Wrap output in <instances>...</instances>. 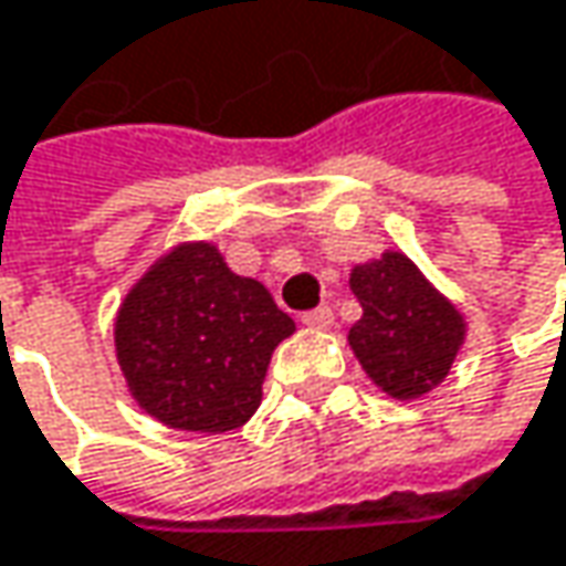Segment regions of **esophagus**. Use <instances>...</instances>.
Instances as JSON below:
<instances>
[{
    "label": "esophagus",
    "mask_w": 566,
    "mask_h": 566,
    "mask_svg": "<svg viewBox=\"0 0 566 566\" xmlns=\"http://www.w3.org/2000/svg\"><path fill=\"white\" fill-rule=\"evenodd\" d=\"M301 321H304L307 327H314V331H327V327L334 324V311H331L327 304H321V307H314V311L301 314Z\"/></svg>",
    "instance_id": "esophagus-1"
}]
</instances>
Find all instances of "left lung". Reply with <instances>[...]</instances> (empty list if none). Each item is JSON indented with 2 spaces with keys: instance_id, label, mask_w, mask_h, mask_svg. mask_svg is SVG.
Masks as SVG:
<instances>
[{
  "instance_id": "1",
  "label": "left lung",
  "mask_w": 566,
  "mask_h": 566,
  "mask_svg": "<svg viewBox=\"0 0 566 566\" xmlns=\"http://www.w3.org/2000/svg\"><path fill=\"white\" fill-rule=\"evenodd\" d=\"M350 291L364 317L350 327L347 340L367 377L394 399H419L436 390L465 344L459 307L402 252H384L357 265Z\"/></svg>"
}]
</instances>
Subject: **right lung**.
<instances>
[{"label":"right lung","mask_w":566,"mask_h":566,"mask_svg":"<svg viewBox=\"0 0 566 566\" xmlns=\"http://www.w3.org/2000/svg\"><path fill=\"white\" fill-rule=\"evenodd\" d=\"M294 321L235 275L212 242H182L134 284L114 321L117 364L144 412L170 429L229 432L252 419Z\"/></svg>","instance_id":"1"}]
</instances>
